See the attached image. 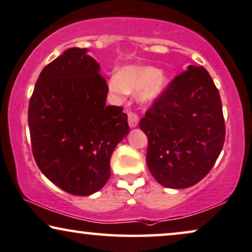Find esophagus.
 Listing matches in <instances>:
<instances>
[{"label":"esophagus","mask_w":252,"mask_h":252,"mask_svg":"<svg viewBox=\"0 0 252 252\" xmlns=\"http://www.w3.org/2000/svg\"><path fill=\"white\" fill-rule=\"evenodd\" d=\"M128 122H129L130 128H136L139 122L138 116H137L135 113H128Z\"/></svg>","instance_id":"1"}]
</instances>
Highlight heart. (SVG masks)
Wrapping results in <instances>:
<instances>
[{
	"instance_id": "b5f03b06",
	"label": "heart",
	"mask_w": 252,
	"mask_h": 252,
	"mask_svg": "<svg viewBox=\"0 0 252 252\" xmlns=\"http://www.w3.org/2000/svg\"><path fill=\"white\" fill-rule=\"evenodd\" d=\"M169 85L166 72L152 65H128L109 78V90L114 94L123 96L138 92V101L152 105L162 95Z\"/></svg>"
}]
</instances>
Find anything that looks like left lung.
Instances as JSON below:
<instances>
[{"label":"left lung","mask_w":252,"mask_h":252,"mask_svg":"<svg viewBox=\"0 0 252 252\" xmlns=\"http://www.w3.org/2000/svg\"><path fill=\"white\" fill-rule=\"evenodd\" d=\"M146 162L161 186L186 189L204 179L222 150L226 126L218 89L204 66L176 76L139 122Z\"/></svg>","instance_id":"left-lung-1"}]
</instances>
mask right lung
<instances>
[{"mask_svg": "<svg viewBox=\"0 0 252 252\" xmlns=\"http://www.w3.org/2000/svg\"><path fill=\"white\" fill-rule=\"evenodd\" d=\"M99 72L86 48L66 49L42 69L29 105L36 165L75 196L102 189L113 151L130 131L122 107L106 105L108 86Z\"/></svg>", "mask_w": 252, "mask_h": 252, "instance_id": "add662e5", "label": "right lung"}]
</instances>
